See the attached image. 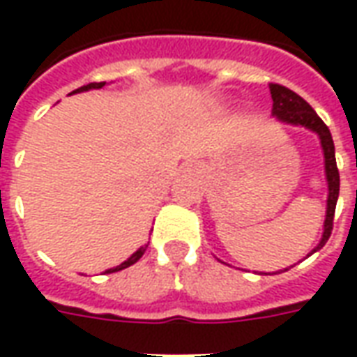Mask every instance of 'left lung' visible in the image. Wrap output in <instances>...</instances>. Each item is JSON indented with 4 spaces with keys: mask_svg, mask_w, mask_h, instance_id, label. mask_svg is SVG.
Masks as SVG:
<instances>
[{
    "mask_svg": "<svg viewBox=\"0 0 357 357\" xmlns=\"http://www.w3.org/2000/svg\"><path fill=\"white\" fill-rule=\"evenodd\" d=\"M269 93H271V99H273L271 114L275 116L277 122L306 128L310 132H314L319 137V143H321L323 160H325V179H327V210H325L321 239L317 243V247H314V250L307 255L312 256L314 252L325 247V243L329 241L331 231H333V218H335L338 189H340V176H338L337 158H335V143H333V137H331L329 128L325 126L321 118L317 116V112L300 95H296L289 88H284V86H279V84H269ZM287 269L289 268L281 269V271H287Z\"/></svg>",
    "mask_w": 357,
    "mask_h": 357,
    "instance_id": "1",
    "label": "left lung"
}]
</instances>
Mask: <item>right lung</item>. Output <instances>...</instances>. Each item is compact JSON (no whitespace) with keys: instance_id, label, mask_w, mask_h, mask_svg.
<instances>
[{"instance_id":"add662e5","label":"right lung","mask_w":357,"mask_h":357,"mask_svg":"<svg viewBox=\"0 0 357 357\" xmlns=\"http://www.w3.org/2000/svg\"><path fill=\"white\" fill-rule=\"evenodd\" d=\"M105 84H107V82H93V84H88V86H84V88L76 89V91H73V93H82V91H89V89H101L102 86H105ZM147 247H149V245H143V247H139V248H137V250H135V252H133L132 256H130V258H128V260H126V262H122V264H120V266H116V268L107 269L105 273H114V271H122V269L133 266V264L139 260L141 256L145 255V250H147Z\"/></svg>"}]
</instances>
